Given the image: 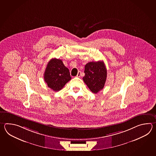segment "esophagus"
<instances>
[{"label": "esophagus", "mask_w": 156, "mask_h": 156, "mask_svg": "<svg viewBox=\"0 0 156 156\" xmlns=\"http://www.w3.org/2000/svg\"><path fill=\"white\" fill-rule=\"evenodd\" d=\"M81 76V72H80V71H79V72H78V73H77V77H80Z\"/></svg>", "instance_id": "34e87169"}]
</instances>
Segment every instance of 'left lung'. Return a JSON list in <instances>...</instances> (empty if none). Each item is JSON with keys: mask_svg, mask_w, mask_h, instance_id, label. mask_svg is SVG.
Returning <instances> with one entry per match:
<instances>
[{"mask_svg": "<svg viewBox=\"0 0 156 156\" xmlns=\"http://www.w3.org/2000/svg\"><path fill=\"white\" fill-rule=\"evenodd\" d=\"M85 76L83 80L93 93L103 89L106 81L107 70L102 61L90 62L85 66Z\"/></svg>", "mask_w": 156, "mask_h": 156, "instance_id": "8db88e82", "label": "left lung"}]
</instances>
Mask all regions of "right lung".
<instances>
[{"mask_svg":"<svg viewBox=\"0 0 156 156\" xmlns=\"http://www.w3.org/2000/svg\"><path fill=\"white\" fill-rule=\"evenodd\" d=\"M71 79L69 70L63 65L62 60L57 58L50 60L44 73V80L48 87L54 91H58Z\"/></svg>","mask_w":156,"mask_h":156,"instance_id":"1","label":"right lung"}]
</instances>
